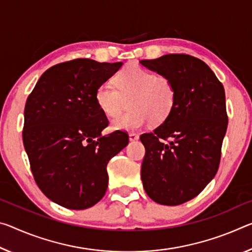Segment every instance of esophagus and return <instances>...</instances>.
Returning a JSON list of instances; mask_svg holds the SVG:
<instances>
[{"label": "esophagus", "instance_id": "34e87169", "mask_svg": "<svg viewBox=\"0 0 252 252\" xmlns=\"http://www.w3.org/2000/svg\"><path fill=\"white\" fill-rule=\"evenodd\" d=\"M129 139H130V141H137L139 139V134L131 132V133H129Z\"/></svg>", "mask_w": 252, "mask_h": 252}]
</instances>
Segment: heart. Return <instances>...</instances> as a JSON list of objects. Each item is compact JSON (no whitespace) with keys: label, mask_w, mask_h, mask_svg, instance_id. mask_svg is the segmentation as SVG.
Returning <instances> with one entry per match:
<instances>
[{"label":"heart","mask_w":252,"mask_h":252,"mask_svg":"<svg viewBox=\"0 0 252 252\" xmlns=\"http://www.w3.org/2000/svg\"><path fill=\"white\" fill-rule=\"evenodd\" d=\"M114 85L103 83L95 92V101L106 117L113 118L125 109L130 111L112 120L113 130H139L153 122L160 125L174 110L176 89L169 77L131 63L115 75Z\"/></svg>","instance_id":"1"}]
</instances>
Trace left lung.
<instances>
[{"label":"left lung","mask_w":252,"mask_h":252,"mask_svg":"<svg viewBox=\"0 0 252 252\" xmlns=\"http://www.w3.org/2000/svg\"><path fill=\"white\" fill-rule=\"evenodd\" d=\"M140 63L169 77L176 89L171 114L154 132L140 137L146 148L143 189L156 203L179 205L197 196L219 169L227 127L224 87L193 56L169 54Z\"/></svg>","instance_id":"1"}]
</instances>
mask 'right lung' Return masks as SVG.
I'll return each mask as SVG.
<instances>
[{
  "label": "right lung",
  "instance_id": "add662e5",
  "mask_svg": "<svg viewBox=\"0 0 252 252\" xmlns=\"http://www.w3.org/2000/svg\"><path fill=\"white\" fill-rule=\"evenodd\" d=\"M122 66L78 58L47 69L27 98L22 138L37 185L66 209L85 210L104 196L106 166L129 135L109 125L95 92Z\"/></svg>",
  "mask_w": 252,
  "mask_h": 252
}]
</instances>
